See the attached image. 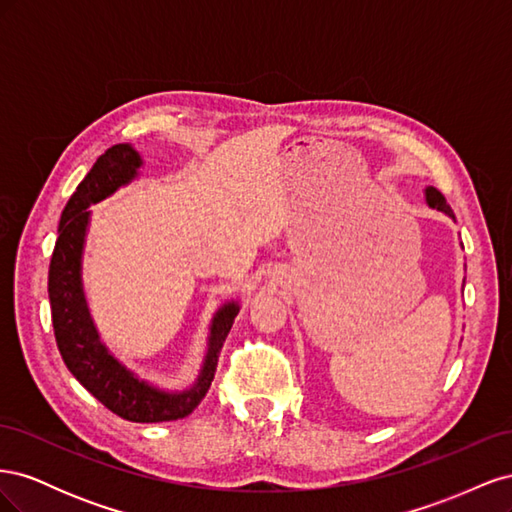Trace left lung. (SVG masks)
<instances>
[{"mask_svg": "<svg viewBox=\"0 0 512 512\" xmlns=\"http://www.w3.org/2000/svg\"><path fill=\"white\" fill-rule=\"evenodd\" d=\"M423 194H425V203H427L431 209H436V211H440V213L448 215V218H453V220H455L453 209L446 205L444 196H442V194H440L436 188H431V185H427V188L423 190ZM461 247H463V243H461ZM463 282H466V280H463Z\"/></svg>", "mask_w": 512, "mask_h": 512, "instance_id": "obj_1", "label": "left lung"}]
</instances>
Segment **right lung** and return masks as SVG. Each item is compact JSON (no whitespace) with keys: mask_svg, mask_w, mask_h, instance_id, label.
<instances>
[{"mask_svg":"<svg viewBox=\"0 0 512 512\" xmlns=\"http://www.w3.org/2000/svg\"><path fill=\"white\" fill-rule=\"evenodd\" d=\"M145 162L130 143L106 149L61 211L49 267V299L57 348L66 367L98 401L132 423H164L192 414L213 382L224 339L239 301H224L209 322L207 350L196 380L185 389H162L119 361L102 342L83 286V254L91 209L141 177Z\"/></svg>","mask_w":512,"mask_h":512,"instance_id":"1","label":"right lung"}]
</instances>
